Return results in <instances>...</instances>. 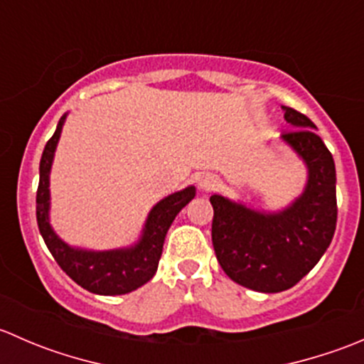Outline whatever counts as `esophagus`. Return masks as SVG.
Instances as JSON below:
<instances>
[{"instance_id":"esophagus-1","label":"esophagus","mask_w":364,"mask_h":364,"mask_svg":"<svg viewBox=\"0 0 364 364\" xmlns=\"http://www.w3.org/2000/svg\"><path fill=\"white\" fill-rule=\"evenodd\" d=\"M218 185H220V179H218V176H215V174H203L199 178V188L203 190V192L215 190Z\"/></svg>"}]
</instances>
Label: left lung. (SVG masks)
I'll use <instances>...</instances> for the list:
<instances>
[{
	"instance_id": "obj_1",
	"label": "left lung",
	"mask_w": 364,
	"mask_h": 364,
	"mask_svg": "<svg viewBox=\"0 0 364 364\" xmlns=\"http://www.w3.org/2000/svg\"><path fill=\"white\" fill-rule=\"evenodd\" d=\"M291 130L282 139L308 167L304 192L289 208L260 213L223 196L209 197L211 237L227 277L257 292H282L306 277L336 229L335 160L304 114L284 107Z\"/></svg>"
}]
</instances>
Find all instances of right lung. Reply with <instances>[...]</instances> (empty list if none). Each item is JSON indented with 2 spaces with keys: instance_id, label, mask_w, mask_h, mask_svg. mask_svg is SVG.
<instances>
[{
  "instance_id": "add662e5",
  "label": "right lung",
  "mask_w": 364,
  "mask_h": 364,
  "mask_svg": "<svg viewBox=\"0 0 364 364\" xmlns=\"http://www.w3.org/2000/svg\"><path fill=\"white\" fill-rule=\"evenodd\" d=\"M65 117L67 114L61 117L54 135L47 141L40 160V181L36 190V222H38L40 234L49 252L53 253L54 260L77 285L100 296L128 294L155 277L165 234L174 222L176 215L196 197V186H188L181 192L161 199L149 211L141 240L134 247L107 252H91L68 247L63 240L58 237L49 223V172Z\"/></svg>"
}]
</instances>
